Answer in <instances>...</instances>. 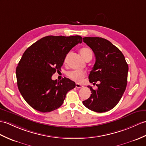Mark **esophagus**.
<instances>
[{"instance_id":"34e87169","label":"esophagus","mask_w":146,"mask_h":146,"mask_svg":"<svg viewBox=\"0 0 146 146\" xmlns=\"http://www.w3.org/2000/svg\"><path fill=\"white\" fill-rule=\"evenodd\" d=\"M83 86L81 85L80 84H78V83L76 84V88H83Z\"/></svg>"}]
</instances>
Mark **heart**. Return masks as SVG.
Listing matches in <instances>:
<instances>
[{"instance_id": "obj_1", "label": "heart", "mask_w": 146, "mask_h": 146, "mask_svg": "<svg viewBox=\"0 0 146 146\" xmlns=\"http://www.w3.org/2000/svg\"><path fill=\"white\" fill-rule=\"evenodd\" d=\"M80 54L83 58L85 60L88 57L91 56L93 55L92 51L90 48H86V47H84L80 50ZM68 76L70 79L74 81L77 83H81L83 81L84 78L86 76V73L82 71H71L67 73Z\"/></svg>"}]
</instances>
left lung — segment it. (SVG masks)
I'll return each mask as SVG.
<instances>
[{"label": "left lung", "instance_id": "obj_1", "mask_svg": "<svg viewBox=\"0 0 146 146\" xmlns=\"http://www.w3.org/2000/svg\"><path fill=\"white\" fill-rule=\"evenodd\" d=\"M83 42L96 57L88 77L90 82L99 84L96 90L88 86L91 94L83 104L91 111L104 113L116 106L123 96L127 85L128 65L123 53L108 40L84 37Z\"/></svg>", "mask_w": 146, "mask_h": 146}]
</instances>
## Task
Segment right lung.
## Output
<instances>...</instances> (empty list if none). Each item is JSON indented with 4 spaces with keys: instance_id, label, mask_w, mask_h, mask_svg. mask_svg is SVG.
Here are the masks:
<instances>
[{
    "instance_id": "right-lung-1",
    "label": "right lung",
    "mask_w": 146,
    "mask_h": 146,
    "mask_svg": "<svg viewBox=\"0 0 146 146\" xmlns=\"http://www.w3.org/2000/svg\"><path fill=\"white\" fill-rule=\"evenodd\" d=\"M81 42L79 35H50L25 51L16 68L17 81L23 99L33 109L42 113L58 109L66 93L75 87V83L69 78L57 81L52 76L61 70L70 50Z\"/></svg>"
}]
</instances>
